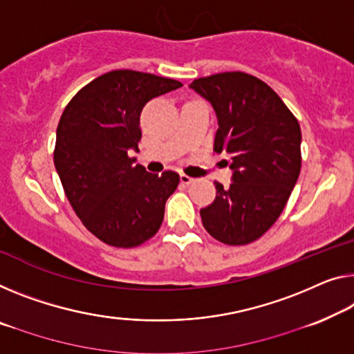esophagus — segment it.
Instances as JSON below:
<instances>
[{"instance_id":"obj_1","label":"esophagus","mask_w":354,"mask_h":354,"mask_svg":"<svg viewBox=\"0 0 354 354\" xmlns=\"http://www.w3.org/2000/svg\"><path fill=\"white\" fill-rule=\"evenodd\" d=\"M194 180H196V178L187 176V174H180V182L183 185H192V183H194Z\"/></svg>"}]
</instances>
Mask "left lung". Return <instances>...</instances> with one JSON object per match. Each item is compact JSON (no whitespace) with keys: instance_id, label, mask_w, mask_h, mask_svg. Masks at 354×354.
<instances>
[{"instance_id":"left-lung-1","label":"left lung","mask_w":354,"mask_h":354,"mask_svg":"<svg viewBox=\"0 0 354 354\" xmlns=\"http://www.w3.org/2000/svg\"><path fill=\"white\" fill-rule=\"evenodd\" d=\"M218 118L214 150L231 156L227 188L201 209L203 225L226 245L257 241L279 218L301 172V127L268 84L241 71L189 84Z\"/></svg>"}]
</instances>
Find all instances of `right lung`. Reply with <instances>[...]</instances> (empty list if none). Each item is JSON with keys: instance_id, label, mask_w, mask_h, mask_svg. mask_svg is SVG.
Listing matches in <instances>:
<instances>
[{"instance_id": "right-lung-1", "label": "right lung", "mask_w": 354, "mask_h": 354, "mask_svg": "<svg viewBox=\"0 0 354 354\" xmlns=\"http://www.w3.org/2000/svg\"><path fill=\"white\" fill-rule=\"evenodd\" d=\"M174 79L117 69L75 95L57 128L53 162L84 226L107 245L138 247L158 232L180 177L136 165L139 118L153 97L180 88Z\"/></svg>"}]
</instances>
